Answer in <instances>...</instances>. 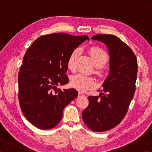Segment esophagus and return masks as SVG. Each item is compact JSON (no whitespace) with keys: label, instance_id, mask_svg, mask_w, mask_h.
<instances>
[{"label":"esophagus","instance_id":"esophagus-1","mask_svg":"<svg viewBox=\"0 0 152 152\" xmlns=\"http://www.w3.org/2000/svg\"><path fill=\"white\" fill-rule=\"evenodd\" d=\"M78 95L79 96H82V95H83V93H78Z\"/></svg>","mask_w":152,"mask_h":152}]
</instances>
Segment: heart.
<instances>
[{
    "instance_id": "b5f03b06",
    "label": "heart",
    "mask_w": 152,
    "mask_h": 152,
    "mask_svg": "<svg viewBox=\"0 0 152 152\" xmlns=\"http://www.w3.org/2000/svg\"><path fill=\"white\" fill-rule=\"evenodd\" d=\"M95 66L96 67L95 74L101 78L105 77L104 71L102 69L108 61V55L104 50L97 47H91L89 50ZM80 54V50L77 48L73 50L67 60V67L70 70L74 72L76 69L77 60ZM70 84L71 87L79 91L86 92L88 90L95 88L96 85L95 80L91 76L83 75L82 74H76L70 76Z\"/></svg>"
}]
</instances>
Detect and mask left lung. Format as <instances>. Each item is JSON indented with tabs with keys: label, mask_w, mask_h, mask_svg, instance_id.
<instances>
[{
	"label": "left lung",
	"mask_w": 152,
	"mask_h": 152,
	"mask_svg": "<svg viewBox=\"0 0 152 152\" xmlns=\"http://www.w3.org/2000/svg\"><path fill=\"white\" fill-rule=\"evenodd\" d=\"M92 40L104 43L110 54L109 76L99 96H89L82 112L84 124L95 132L115 127L124 118L135 92L138 64L134 52L118 37L99 34Z\"/></svg>",
	"instance_id": "left-lung-1"
}]
</instances>
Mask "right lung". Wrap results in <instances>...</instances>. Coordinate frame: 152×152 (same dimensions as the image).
I'll use <instances>...</instances> for the list:
<instances>
[{"mask_svg": "<svg viewBox=\"0 0 152 152\" xmlns=\"http://www.w3.org/2000/svg\"><path fill=\"white\" fill-rule=\"evenodd\" d=\"M86 35L54 33L41 36L28 48L18 74V99L23 114L40 129L59 124L65 106L78 96L75 89H57L69 83L67 60Z\"/></svg>", "mask_w": 152, "mask_h": 152, "instance_id": "1", "label": "right lung"}]
</instances>
